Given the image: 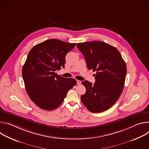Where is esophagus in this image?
<instances>
[{"label": "esophagus", "mask_w": 149, "mask_h": 149, "mask_svg": "<svg viewBox=\"0 0 149 149\" xmlns=\"http://www.w3.org/2000/svg\"><path fill=\"white\" fill-rule=\"evenodd\" d=\"M77 84L78 85H80V84H81V81H79V80H77Z\"/></svg>", "instance_id": "34e87169"}]
</instances>
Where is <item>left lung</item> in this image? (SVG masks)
Returning a JSON list of instances; mask_svg holds the SVG:
<instances>
[{
	"mask_svg": "<svg viewBox=\"0 0 149 149\" xmlns=\"http://www.w3.org/2000/svg\"><path fill=\"white\" fill-rule=\"evenodd\" d=\"M84 56L88 70L96 72L95 82H82L86 92L81 96L83 104L93 113L111 108L118 100L124 87L125 63L118 49L102 41L77 44Z\"/></svg>",
	"mask_w": 149,
	"mask_h": 149,
	"instance_id": "8db88e82",
	"label": "left lung"
}]
</instances>
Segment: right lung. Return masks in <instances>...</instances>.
<instances>
[{"instance_id": "1", "label": "right lung", "mask_w": 149, "mask_h": 149, "mask_svg": "<svg viewBox=\"0 0 149 149\" xmlns=\"http://www.w3.org/2000/svg\"><path fill=\"white\" fill-rule=\"evenodd\" d=\"M75 44L51 39L29 51L22 68V77L29 97L41 109L53 110L58 107L68 91L76 85L75 79L56 73L65 67L66 55Z\"/></svg>"}]
</instances>
